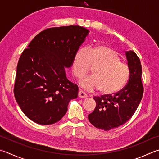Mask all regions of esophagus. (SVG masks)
I'll return each instance as SVG.
<instances>
[{
  "instance_id": "obj_1",
  "label": "esophagus",
  "mask_w": 159,
  "mask_h": 159,
  "mask_svg": "<svg viewBox=\"0 0 159 159\" xmlns=\"http://www.w3.org/2000/svg\"><path fill=\"white\" fill-rule=\"evenodd\" d=\"M78 96H79V97H80V98H86V97H88L87 94H86L85 92H83V90H80V89L79 90V92Z\"/></svg>"
}]
</instances>
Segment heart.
Listing matches in <instances>:
<instances>
[{"label": "heart", "mask_w": 159, "mask_h": 159, "mask_svg": "<svg viewBox=\"0 0 159 159\" xmlns=\"http://www.w3.org/2000/svg\"><path fill=\"white\" fill-rule=\"evenodd\" d=\"M93 76L83 79L80 85L89 91L99 89L103 94H112L121 90L127 83L130 70L114 48L103 45L80 49L74 55L72 72L81 79L90 72Z\"/></svg>", "instance_id": "b5f03b06"}]
</instances>
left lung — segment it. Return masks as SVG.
I'll list each match as a JSON object with an SVG mask.
<instances>
[{"label":"left lung","mask_w":159,"mask_h":159,"mask_svg":"<svg viewBox=\"0 0 159 159\" xmlns=\"http://www.w3.org/2000/svg\"><path fill=\"white\" fill-rule=\"evenodd\" d=\"M130 70L129 80L121 90L112 94L94 97L96 107L88 119L97 129L109 131L119 127L131 119L142 99L144 88L142 66L135 52L126 53Z\"/></svg>","instance_id":"obj_1"}]
</instances>
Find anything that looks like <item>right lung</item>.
<instances>
[{
    "mask_svg": "<svg viewBox=\"0 0 159 159\" xmlns=\"http://www.w3.org/2000/svg\"><path fill=\"white\" fill-rule=\"evenodd\" d=\"M88 30L79 25L45 29L22 52L16 67L14 94L23 112L34 122L49 125L67 111L78 96L77 85L65 76Z\"/></svg>",
    "mask_w": 159,
    "mask_h": 159,
    "instance_id": "1",
    "label": "right lung"
}]
</instances>
